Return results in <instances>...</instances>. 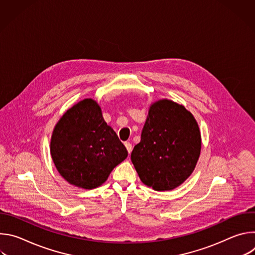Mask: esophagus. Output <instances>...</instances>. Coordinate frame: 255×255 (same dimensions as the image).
<instances>
[{"instance_id":"1","label":"esophagus","mask_w":255,"mask_h":255,"mask_svg":"<svg viewBox=\"0 0 255 255\" xmlns=\"http://www.w3.org/2000/svg\"><path fill=\"white\" fill-rule=\"evenodd\" d=\"M125 147H126V149H127L128 153L130 154V153H131V151H132V145H131V143H129V142H125Z\"/></svg>"}]
</instances>
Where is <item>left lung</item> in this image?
<instances>
[{
    "mask_svg": "<svg viewBox=\"0 0 255 255\" xmlns=\"http://www.w3.org/2000/svg\"><path fill=\"white\" fill-rule=\"evenodd\" d=\"M201 143L193 114L183 105L159 100L149 108L131 161L144 185L158 192L170 191L194 171Z\"/></svg>",
    "mask_w": 255,
    "mask_h": 255,
    "instance_id": "obj_1",
    "label": "left lung"
}]
</instances>
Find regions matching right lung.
Returning <instances> with one entry per match:
<instances>
[{"instance_id":"obj_1","label":"right lung","mask_w":255,"mask_h":255,"mask_svg":"<svg viewBox=\"0 0 255 255\" xmlns=\"http://www.w3.org/2000/svg\"><path fill=\"white\" fill-rule=\"evenodd\" d=\"M50 153L60 175L76 187L92 190L107 180L128 155L116 132L105 122L98 103L85 99L55 125Z\"/></svg>"}]
</instances>
